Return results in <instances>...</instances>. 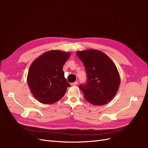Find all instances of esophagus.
<instances>
[{
	"instance_id": "34e87169",
	"label": "esophagus",
	"mask_w": 148,
	"mask_h": 148,
	"mask_svg": "<svg viewBox=\"0 0 148 148\" xmlns=\"http://www.w3.org/2000/svg\"><path fill=\"white\" fill-rule=\"evenodd\" d=\"M77 84H78V82H75L71 83V85H77Z\"/></svg>"
}]
</instances>
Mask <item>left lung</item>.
<instances>
[{
  "instance_id": "left-lung-1",
  "label": "left lung",
  "mask_w": 148,
  "mask_h": 148,
  "mask_svg": "<svg viewBox=\"0 0 148 148\" xmlns=\"http://www.w3.org/2000/svg\"><path fill=\"white\" fill-rule=\"evenodd\" d=\"M85 68L87 82L80 84L86 101L103 106L114 98L119 87V73L114 63L105 53L95 49L76 53Z\"/></svg>"
}]
</instances>
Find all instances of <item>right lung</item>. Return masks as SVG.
Instances as JSON below:
<instances>
[{
    "label": "right lung",
    "instance_id": "add662e5",
    "mask_svg": "<svg viewBox=\"0 0 148 148\" xmlns=\"http://www.w3.org/2000/svg\"><path fill=\"white\" fill-rule=\"evenodd\" d=\"M70 55L69 52L51 50L32 63L27 81L31 92L39 102L52 104L64 96L70 85L64 78L63 66Z\"/></svg>",
    "mask_w": 148,
    "mask_h": 148
}]
</instances>
